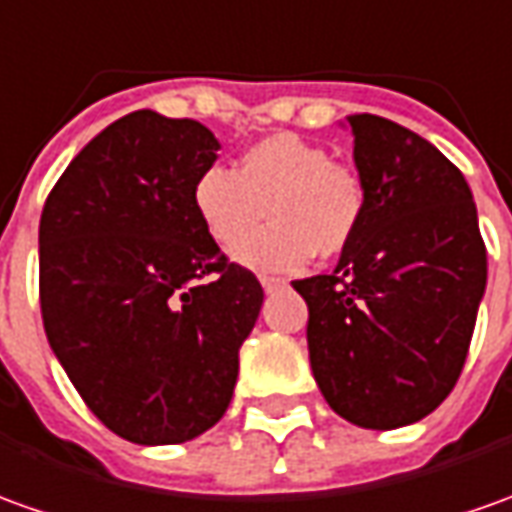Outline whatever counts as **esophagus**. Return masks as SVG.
Masks as SVG:
<instances>
[{"label": "esophagus", "instance_id": "esophagus-1", "mask_svg": "<svg viewBox=\"0 0 512 512\" xmlns=\"http://www.w3.org/2000/svg\"><path fill=\"white\" fill-rule=\"evenodd\" d=\"M260 285H263V291L266 294H274V291H280V288H285V280H280V277H260Z\"/></svg>", "mask_w": 512, "mask_h": 512}]
</instances>
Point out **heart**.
I'll return each mask as SVG.
<instances>
[{
  "mask_svg": "<svg viewBox=\"0 0 512 512\" xmlns=\"http://www.w3.org/2000/svg\"><path fill=\"white\" fill-rule=\"evenodd\" d=\"M193 207L212 243L229 249L269 214L272 224L232 249L255 271H294L311 257H336L353 243L367 212V184L350 162L297 134L249 145L235 165L204 170Z\"/></svg>",
  "mask_w": 512,
  "mask_h": 512,
  "instance_id": "heart-1",
  "label": "heart"
}]
</instances>
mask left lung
Returning <instances> with one entry per match:
<instances>
[{"label": "left lung", "mask_w": 512, "mask_h": 512, "mask_svg": "<svg viewBox=\"0 0 512 512\" xmlns=\"http://www.w3.org/2000/svg\"><path fill=\"white\" fill-rule=\"evenodd\" d=\"M367 212L330 274L294 280L325 401L361 429L417 423L462 373L488 255L460 170L403 125L350 114Z\"/></svg>", "instance_id": "left-lung-1"}]
</instances>
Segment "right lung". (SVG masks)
<instances>
[{"label": "right lung", "mask_w": 512, "mask_h": 512, "mask_svg": "<svg viewBox=\"0 0 512 512\" xmlns=\"http://www.w3.org/2000/svg\"><path fill=\"white\" fill-rule=\"evenodd\" d=\"M218 148L196 120L131 111L69 162L41 212L47 342L128 443H187L224 417L263 305L255 274L227 263L193 207Z\"/></svg>", "instance_id": "obj_1"}]
</instances>
